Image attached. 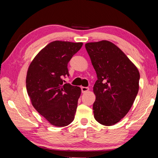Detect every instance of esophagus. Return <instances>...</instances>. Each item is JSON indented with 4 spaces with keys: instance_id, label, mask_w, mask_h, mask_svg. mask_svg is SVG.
<instances>
[{
    "instance_id": "34e87169",
    "label": "esophagus",
    "mask_w": 158,
    "mask_h": 158,
    "mask_svg": "<svg viewBox=\"0 0 158 158\" xmlns=\"http://www.w3.org/2000/svg\"><path fill=\"white\" fill-rule=\"evenodd\" d=\"M89 90V88L88 87H81V92L83 93H87Z\"/></svg>"
}]
</instances>
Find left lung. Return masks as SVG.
Instances as JSON below:
<instances>
[{"label":"left lung","instance_id":"1","mask_svg":"<svg viewBox=\"0 0 158 158\" xmlns=\"http://www.w3.org/2000/svg\"><path fill=\"white\" fill-rule=\"evenodd\" d=\"M85 47L98 77L93 86L94 118L100 124L111 126L132 107L139 88V72L111 42H89Z\"/></svg>","mask_w":158,"mask_h":158}]
</instances>
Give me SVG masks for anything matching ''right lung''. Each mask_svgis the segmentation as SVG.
I'll list each match as a JSON object with an SVG mask.
<instances>
[{
	"label": "right lung",
	"instance_id": "obj_1",
	"mask_svg": "<svg viewBox=\"0 0 158 158\" xmlns=\"http://www.w3.org/2000/svg\"><path fill=\"white\" fill-rule=\"evenodd\" d=\"M82 42H50L31 61L26 84L32 105L50 124L65 127L73 121L81 90L63 84L69 76L68 63L81 49Z\"/></svg>",
	"mask_w": 158,
	"mask_h": 158
}]
</instances>
